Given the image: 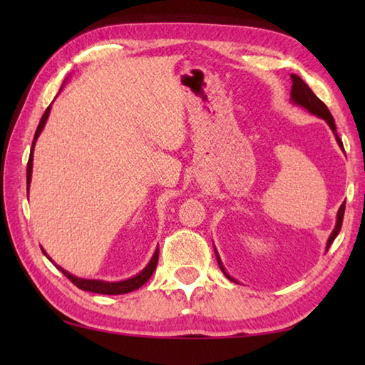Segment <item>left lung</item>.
<instances>
[{
    "label": "left lung",
    "mask_w": 365,
    "mask_h": 365,
    "mask_svg": "<svg viewBox=\"0 0 365 365\" xmlns=\"http://www.w3.org/2000/svg\"><path fill=\"white\" fill-rule=\"evenodd\" d=\"M292 80H293V85H292V101H293L294 104H298V106H302L304 109H307L309 113H311V114L317 115V117H322V119H324V120L330 125L331 132L335 133V138H336V141H338V145L343 148L341 140H339L338 133H336L335 119H333V115L330 114L329 108H327L325 104H324L322 101H320L316 95H314V91H312L311 88H309V86L304 83V80H302L301 77L294 76V73H293V76H292ZM343 215H344V202H343V205L339 206V209H338V214H336V225H335V228H333V232H331V235L329 237V242H327V251H329L330 245L333 243V240L336 238V235L339 233V230H341ZM215 256H217V262H219V265H220L222 272H224V274L228 277V279L233 280L232 277L228 275L227 272H225L224 265H222V262H220V257H219V255H217V251H215Z\"/></svg>",
    "instance_id": "8db88e82"
}]
</instances>
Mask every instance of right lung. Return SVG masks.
<instances>
[{"mask_svg":"<svg viewBox=\"0 0 365 365\" xmlns=\"http://www.w3.org/2000/svg\"><path fill=\"white\" fill-rule=\"evenodd\" d=\"M49 110H51V106H48L45 114L41 115V120L38 123V127H36V132H35V137H34V143H32V151H30V158H29V163H27V187L30 185V180H32V163H34V148L36 143V138L40 137V133L43 130V127H45V123L48 120V115H49ZM29 190V188H27ZM45 252V251H43ZM45 256L49 259V256L45 252ZM158 259H159V250L154 251V255L151 257V261L148 262L146 267L137 274L132 279H127V280H122V282H104V280H91V279H80V277H76L69 274V272L64 270L63 267H56L63 272V274L69 279L73 285L78 287L80 289H85V292H91V293H100V294H125V293H130L133 289H137L140 287H143L145 283L150 280V277L153 275L154 269H156L158 265ZM51 261V259H49ZM53 262V261H51Z\"/></svg>","mask_w":365,"mask_h":365,"instance_id":"add662e5","label":"right lung"}]
</instances>
